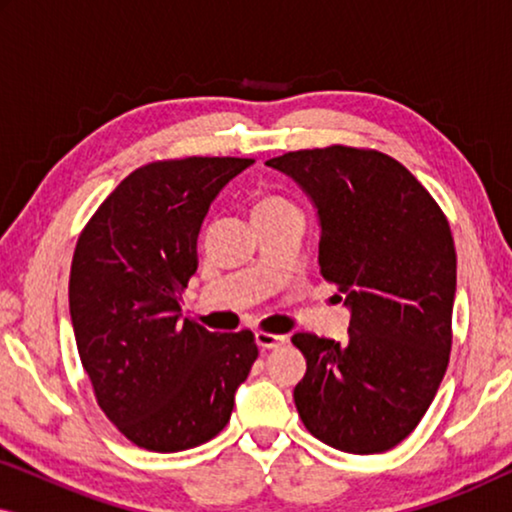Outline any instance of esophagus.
<instances>
[{
    "instance_id": "1",
    "label": "esophagus",
    "mask_w": 512,
    "mask_h": 512,
    "mask_svg": "<svg viewBox=\"0 0 512 512\" xmlns=\"http://www.w3.org/2000/svg\"><path fill=\"white\" fill-rule=\"evenodd\" d=\"M256 342L261 349H275V347H282L286 338L284 335H277V333H265V331H258L256 333Z\"/></svg>"
}]
</instances>
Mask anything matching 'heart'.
Instances as JSON below:
<instances>
[{
    "label": "heart",
    "mask_w": 512,
    "mask_h": 512,
    "mask_svg": "<svg viewBox=\"0 0 512 512\" xmlns=\"http://www.w3.org/2000/svg\"><path fill=\"white\" fill-rule=\"evenodd\" d=\"M251 214L254 219H261V216H282V214H300L298 205L293 200L286 198L282 193H261L254 200V207H251Z\"/></svg>",
    "instance_id": "1"
}]
</instances>
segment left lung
<instances>
[{
  "label": "left lung",
  "mask_w": 512,
  "mask_h": 512,
  "mask_svg": "<svg viewBox=\"0 0 512 512\" xmlns=\"http://www.w3.org/2000/svg\"><path fill=\"white\" fill-rule=\"evenodd\" d=\"M319 214V270L352 312L345 342L296 333L307 359L293 389L305 429L349 454L415 431L452 349L457 251L431 193L387 153L354 146L270 158Z\"/></svg>",
  "instance_id": "1"
}]
</instances>
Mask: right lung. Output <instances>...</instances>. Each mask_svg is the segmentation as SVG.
Instances as JSON below:
<instances>
[{
  "mask_svg": "<svg viewBox=\"0 0 512 512\" xmlns=\"http://www.w3.org/2000/svg\"><path fill=\"white\" fill-rule=\"evenodd\" d=\"M251 158L156 160L128 174L76 242L69 314L97 405L130 443L181 452L228 424L254 333L181 321L207 209Z\"/></svg>",
  "mask_w": 512,
  "mask_h": 512,
  "instance_id": "right-lung-1",
  "label": "right lung"
}]
</instances>
